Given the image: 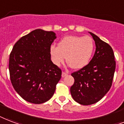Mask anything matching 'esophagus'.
<instances>
[{"instance_id":"esophagus-1","label":"esophagus","mask_w":124,"mask_h":124,"mask_svg":"<svg viewBox=\"0 0 124 124\" xmlns=\"http://www.w3.org/2000/svg\"><path fill=\"white\" fill-rule=\"evenodd\" d=\"M68 72H65V71H63L62 73V77H66V75H68Z\"/></svg>"}]
</instances>
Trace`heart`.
Listing matches in <instances>:
<instances>
[{"label": "heart", "mask_w": 124, "mask_h": 124, "mask_svg": "<svg viewBox=\"0 0 124 124\" xmlns=\"http://www.w3.org/2000/svg\"><path fill=\"white\" fill-rule=\"evenodd\" d=\"M94 50L91 38L81 36H67L60 39L58 47L52 45L49 53L51 60L56 66L64 64L66 60L73 69L79 70L87 66Z\"/></svg>", "instance_id": "obj_1"}]
</instances>
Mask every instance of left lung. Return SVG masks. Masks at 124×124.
<instances>
[{
  "label": "left lung",
  "mask_w": 124,
  "mask_h": 124,
  "mask_svg": "<svg viewBox=\"0 0 124 124\" xmlns=\"http://www.w3.org/2000/svg\"><path fill=\"white\" fill-rule=\"evenodd\" d=\"M96 51L87 66L71 73L74 83L70 92L73 100L83 105L99 101L110 90L116 68L112 47L92 32Z\"/></svg>",
  "instance_id": "obj_1"
}]
</instances>
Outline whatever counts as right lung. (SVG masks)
<instances>
[{
	"label": "right lung",
	"instance_id": "add662e5",
	"mask_svg": "<svg viewBox=\"0 0 124 124\" xmlns=\"http://www.w3.org/2000/svg\"><path fill=\"white\" fill-rule=\"evenodd\" d=\"M53 31L36 29L19 39L9 54L13 87L26 101L41 104L52 98L62 71L51 60L49 49L56 39Z\"/></svg>",
	"mask_w": 124,
	"mask_h": 124
}]
</instances>
